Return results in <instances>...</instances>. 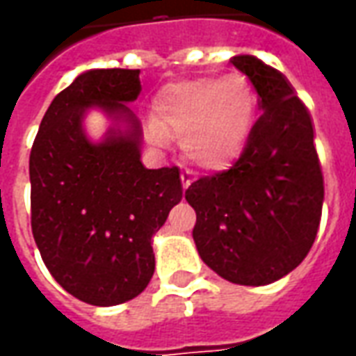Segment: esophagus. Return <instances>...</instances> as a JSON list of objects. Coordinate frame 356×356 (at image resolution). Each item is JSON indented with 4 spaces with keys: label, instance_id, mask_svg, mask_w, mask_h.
<instances>
[{
    "label": "esophagus",
    "instance_id": "esophagus-1",
    "mask_svg": "<svg viewBox=\"0 0 356 356\" xmlns=\"http://www.w3.org/2000/svg\"><path fill=\"white\" fill-rule=\"evenodd\" d=\"M181 183H183V188H188V186H191V183H193V175H191V173H188V171H183V173H181Z\"/></svg>",
    "mask_w": 356,
    "mask_h": 356
}]
</instances>
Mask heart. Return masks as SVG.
<instances>
[{
    "label": "heart",
    "mask_w": 356,
    "mask_h": 356,
    "mask_svg": "<svg viewBox=\"0 0 356 356\" xmlns=\"http://www.w3.org/2000/svg\"><path fill=\"white\" fill-rule=\"evenodd\" d=\"M257 106L254 86L242 74L170 83L152 102L148 137L160 147L168 137H179L188 162L202 170H225L244 152Z\"/></svg>",
    "instance_id": "1"
}]
</instances>
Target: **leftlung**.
Instances as JSON below:
<instances>
[{"label":"left lung","mask_w":356,"mask_h":356,"mask_svg":"<svg viewBox=\"0 0 356 356\" xmlns=\"http://www.w3.org/2000/svg\"><path fill=\"white\" fill-rule=\"evenodd\" d=\"M232 65L259 95L261 118L231 170L186 188L196 211L202 261L240 286H265L291 273L316 238L324 179L311 114L286 76L254 55Z\"/></svg>","instance_id":"8db88e82"}]
</instances>
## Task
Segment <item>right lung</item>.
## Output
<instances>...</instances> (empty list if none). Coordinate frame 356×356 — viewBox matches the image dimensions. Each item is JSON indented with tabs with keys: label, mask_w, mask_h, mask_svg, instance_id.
<instances>
[{
	"label": "right lung",
	"mask_w": 356,
	"mask_h": 356,
	"mask_svg": "<svg viewBox=\"0 0 356 356\" xmlns=\"http://www.w3.org/2000/svg\"><path fill=\"white\" fill-rule=\"evenodd\" d=\"M139 70H88L53 99L30 152L32 234L45 267L68 293L112 307L137 298L154 275L152 236L183 198L179 168L147 170L143 127L129 110ZM113 124L101 141L85 116Z\"/></svg>",
	"instance_id": "add662e5"
}]
</instances>
